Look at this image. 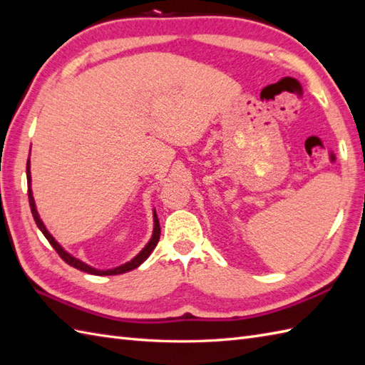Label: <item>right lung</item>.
<instances>
[{"label": "right lung", "mask_w": 365, "mask_h": 365, "mask_svg": "<svg viewBox=\"0 0 365 365\" xmlns=\"http://www.w3.org/2000/svg\"><path fill=\"white\" fill-rule=\"evenodd\" d=\"M26 176H28L29 206H31V212H32V217H34V220H35V223H37L38 229L41 230L43 235L46 237V240H48V242L51 243V246L54 247V250L57 251V254H58V255L61 257V259H63L68 264L74 266V268H77V269H80V271H83V272L93 274V275H118V274H123V272H128V271H131V269L138 268V266L144 263V262L148 259V255L153 252V250H155L156 245H158V242H159V235H161V227H159V220H158V215H156V210L153 212V221H155L153 235H152V238H150V242L145 245L144 250H142V251H140V252H139V254H138L133 260L127 262L125 264H120V266H118V268H113V269H105V271H102V269H96V268H93V266L86 264V263H83L82 260L76 259V257H73L71 254H68V252L63 250V247H61V246L56 242V238L52 237V235L48 232L46 226H44V225H43V221L40 220V215H38V212H37V207H35V201H34V197H32V189H31V161H29V159H28V165H26Z\"/></svg>", "instance_id": "add662e5"}]
</instances>
